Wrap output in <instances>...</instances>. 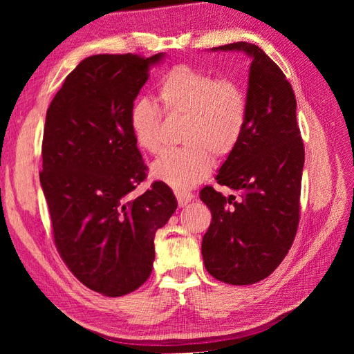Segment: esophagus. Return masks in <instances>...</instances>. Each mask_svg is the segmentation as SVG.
Returning a JSON list of instances; mask_svg holds the SVG:
<instances>
[{"label":"esophagus","mask_w":354,"mask_h":354,"mask_svg":"<svg viewBox=\"0 0 354 354\" xmlns=\"http://www.w3.org/2000/svg\"><path fill=\"white\" fill-rule=\"evenodd\" d=\"M176 198L178 201L180 207H186L195 196L194 194H190V192H186V190H176Z\"/></svg>","instance_id":"34e87169"}]
</instances>
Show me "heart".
<instances>
[{"instance_id":"heart-1","label":"heart","mask_w":354,"mask_h":354,"mask_svg":"<svg viewBox=\"0 0 354 354\" xmlns=\"http://www.w3.org/2000/svg\"><path fill=\"white\" fill-rule=\"evenodd\" d=\"M159 97L169 113L187 116L181 149L167 151L152 164L153 178L176 190L196 186L216 158L230 155L238 146L246 122V100L242 88L230 78H216L190 65L171 68L159 85ZM160 113L147 99H138L130 109V130L136 145L158 153Z\"/></svg>"}]
</instances>
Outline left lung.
I'll return each instance as SVG.
<instances>
[{
	"instance_id": "1",
	"label": "left lung",
	"mask_w": 354,
	"mask_h": 354,
	"mask_svg": "<svg viewBox=\"0 0 354 354\" xmlns=\"http://www.w3.org/2000/svg\"><path fill=\"white\" fill-rule=\"evenodd\" d=\"M243 51L251 59L246 122L217 183L239 194L201 190L212 221L202 238L205 269L229 285H252L282 263L299 221L304 145L297 125V100L281 68L250 42L211 48Z\"/></svg>"
}]
</instances>
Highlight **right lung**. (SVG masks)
I'll list each match as a JSON object with an SVG mask.
<instances>
[{
	"mask_svg": "<svg viewBox=\"0 0 354 354\" xmlns=\"http://www.w3.org/2000/svg\"><path fill=\"white\" fill-rule=\"evenodd\" d=\"M164 53L84 59L50 103L39 181L56 248L77 279L106 297L142 286L152 273L155 233L177 208L176 196L146 178L130 130V109Z\"/></svg>",
	"mask_w": 354,
	"mask_h": 354,
	"instance_id": "add662e5",
	"label": "right lung"
}]
</instances>
